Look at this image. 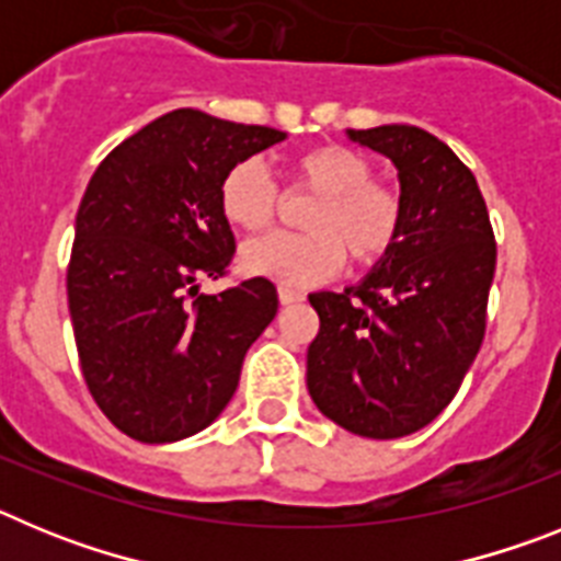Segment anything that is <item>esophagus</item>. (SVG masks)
I'll return each instance as SVG.
<instances>
[{"mask_svg":"<svg viewBox=\"0 0 561 561\" xmlns=\"http://www.w3.org/2000/svg\"><path fill=\"white\" fill-rule=\"evenodd\" d=\"M277 297H280V304H284V306H295V304H300V300H304V291L289 289V286H280Z\"/></svg>","mask_w":561,"mask_h":561,"instance_id":"esophagus-1","label":"esophagus"}]
</instances>
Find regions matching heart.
<instances>
[{"instance_id":"1","label":"heart","mask_w":561,"mask_h":561,"mask_svg":"<svg viewBox=\"0 0 561 561\" xmlns=\"http://www.w3.org/2000/svg\"><path fill=\"white\" fill-rule=\"evenodd\" d=\"M370 162L340 142L309 148L291 160L295 185L317 193L304 216V236H266L241 252L250 275H264L284 286L329 280L345 264L374 266L401 236L404 205L390 185L370 180ZM219 210L241 232H264L277 213V187L257 160L227 168L219 182Z\"/></svg>"}]
</instances>
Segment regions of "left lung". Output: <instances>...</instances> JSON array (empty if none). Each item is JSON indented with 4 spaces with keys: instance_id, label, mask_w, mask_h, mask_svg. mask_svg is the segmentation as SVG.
I'll return each instance as SVG.
<instances>
[{
    "instance_id": "8db88e82",
    "label": "left lung",
    "mask_w": 561,
    "mask_h": 561,
    "mask_svg": "<svg viewBox=\"0 0 561 561\" xmlns=\"http://www.w3.org/2000/svg\"><path fill=\"white\" fill-rule=\"evenodd\" d=\"M348 137L399 168L404 225L345 291H314L306 385L334 424L388 440L427 427L458 393L485 334L497 244L474 173L419 126Z\"/></svg>"
}]
</instances>
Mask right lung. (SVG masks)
I'll list each match as a JSON object with an SVG mask.
<instances>
[{
    "instance_id": "obj_1",
    "label": "right lung",
    "mask_w": 561,
    "mask_h": 561,
    "mask_svg": "<svg viewBox=\"0 0 561 561\" xmlns=\"http://www.w3.org/2000/svg\"><path fill=\"white\" fill-rule=\"evenodd\" d=\"M199 108H176L114 148L76 219L67 295L83 379L114 427L171 444L219 419L252 342L277 314V291L221 277L236 238L219 210L227 168L284 140Z\"/></svg>"
}]
</instances>
